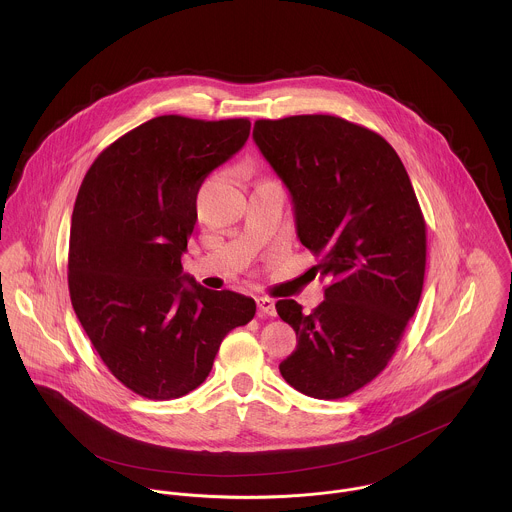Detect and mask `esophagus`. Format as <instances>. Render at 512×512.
I'll return each instance as SVG.
<instances>
[{"label":"esophagus","mask_w":512,"mask_h":512,"mask_svg":"<svg viewBox=\"0 0 512 512\" xmlns=\"http://www.w3.org/2000/svg\"><path fill=\"white\" fill-rule=\"evenodd\" d=\"M256 303H258V315H260V317H274V315H276V305H274L272 299H268V297H258Z\"/></svg>","instance_id":"esophagus-1"}]
</instances>
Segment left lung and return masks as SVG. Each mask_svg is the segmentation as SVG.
Listing matches in <instances>:
<instances>
[{"label":"left lung","mask_w":512,"mask_h":512,"mask_svg":"<svg viewBox=\"0 0 512 512\" xmlns=\"http://www.w3.org/2000/svg\"><path fill=\"white\" fill-rule=\"evenodd\" d=\"M252 138L292 195L313 270L331 280L311 313L276 303L297 337L280 372L311 398H345L388 365L422 295L426 222L414 187L382 136L337 116L258 120Z\"/></svg>","instance_id":"obj_1"}]
</instances>
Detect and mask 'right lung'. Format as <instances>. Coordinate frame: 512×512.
Wrapping results in <instances>:
<instances>
[{
    "mask_svg": "<svg viewBox=\"0 0 512 512\" xmlns=\"http://www.w3.org/2000/svg\"><path fill=\"white\" fill-rule=\"evenodd\" d=\"M250 120L157 116L106 147L76 195L69 242L74 313L132 392L171 400L205 382L222 339L256 303L183 274L207 175L240 151Z\"/></svg>",
    "mask_w": 512,
    "mask_h": 512,
    "instance_id": "1",
    "label": "right lung"
}]
</instances>
